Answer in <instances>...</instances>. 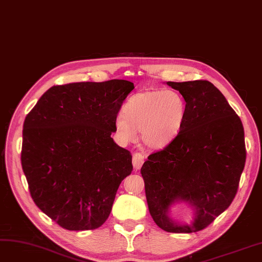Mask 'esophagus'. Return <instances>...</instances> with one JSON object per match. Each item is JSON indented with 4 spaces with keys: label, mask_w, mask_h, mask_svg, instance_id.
<instances>
[{
    "label": "esophagus",
    "mask_w": 262,
    "mask_h": 262,
    "mask_svg": "<svg viewBox=\"0 0 262 262\" xmlns=\"http://www.w3.org/2000/svg\"><path fill=\"white\" fill-rule=\"evenodd\" d=\"M147 155L145 152H135L133 155V165L135 170H139L141 165L145 162Z\"/></svg>",
    "instance_id": "obj_1"
}]
</instances>
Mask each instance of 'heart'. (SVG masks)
Segmentation results:
<instances>
[{"label": "heart", "mask_w": 262, "mask_h": 262, "mask_svg": "<svg viewBox=\"0 0 262 262\" xmlns=\"http://www.w3.org/2000/svg\"><path fill=\"white\" fill-rule=\"evenodd\" d=\"M186 114V101L177 91L147 90L129 98L115 125L122 138L132 140L139 130L143 145L161 149L179 136Z\"/></svg>", "instance_id": "heart-1"}]
</instances>
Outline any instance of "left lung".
<instances>
[{"label": "left lung", "instance_id": "8db88e82", "mask_svg": "<svg viewBox=\"0 0 262 262\" xmlns=\"http://www.w3.org/2000/svg\"><path fill=\"white\" fill-rule=\"evenodd\" d=\"M166 83L186 101V119L179 136L151 154L140 172L156 224L170 233H193L212 223L237 193L246 161L244 127L210 81ZM177 200L195 208L192 225H177L168 217V208Z\"/></svg>", "mask_w": 262, "mask_h": 262}]
</instances>
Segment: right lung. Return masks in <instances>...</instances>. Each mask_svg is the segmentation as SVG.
<instances>
[{
  "label": "right lung",
  "mask_w": 262,
  "mask_h": 262,
  "mask_svg": "<svg viewBox=\"0 0 262 262\" xmlns=\"http://www.w3.org/2000/svg\"><path fill=\"white\" fill-rule=\"evenodd\" d=\"M133 89L123 79L53 86L25 119L20 160L30 196L65 230L102 225L133 171L130 152L111 138Z\"/></svg>",
  "instance_id": "add662e5"
}]
</instances>
